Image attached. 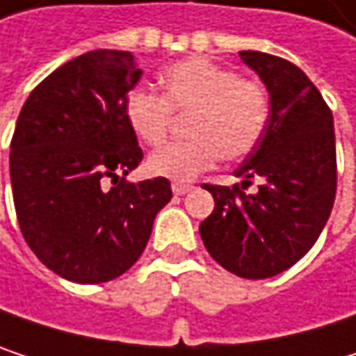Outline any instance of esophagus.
<instances>
[{
    "label": "esophagus",
    "instance_id": "34e87169",
    "mask_svg": "<svg viewBox=\"0 0 356 356\" xmlns=\"http://www.w3.org/2000/svg\"><path fill=\"white\" fill-rule=\"evenodd\" d=\"M191 189H193V185H189V183H173V193L175 195H185Z\"/></svg>",
    "mask_w": 356,
    "mask_h": 356
}]
</instances>
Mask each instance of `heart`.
<instances>
[{"label": "heart", "instance_id": "1", "mask_svg": "<svg viewBox=\"0 0 356 356\" xmlns=\"http://www.w3.org/2000/svg\"><path fill=\"white\" fill-rule=\"evenodd\" d=\"M161 97L131 90L123 111L129 129L148 146L167 138L173 113H189L187 142H173L154 150L146 169L154 177L191 181L216 167L222 159L239 161L251 154L270 119L264 84L241 78L233 70L206 57H189L161 72Z\"/></svg>", "mask_w": 356, "mask_h": 356}]
</instances>
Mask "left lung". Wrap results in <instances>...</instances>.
Returning <instances> with one entry per match:
<instances>
[{
    "label": "left lung",
    "mask_w": 356,
    "mask_h": 356,
    "mask_svg": "<svg viewBox=\"0 0 356 356\" xmlns=\"http://www.w3.org/2000/svg\"><path fill=\"white\" fill-rule=\"evenodd\" d=\"M239 57L270 95V119L233 175L241 186L253 177L262 185L257 194L204 185L214 210L200 235L225 270L259 280L289 270L318 241L336 197V138L332 111L295 63L261 51Z\"/></svg>",
    "instance_id": "8db88e82"
}]
</instances>
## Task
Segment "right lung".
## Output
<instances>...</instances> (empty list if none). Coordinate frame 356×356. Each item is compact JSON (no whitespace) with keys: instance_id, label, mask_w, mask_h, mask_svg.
Wrapping results in <instances>:
<instances>
[{"instance_id":"right-lung-1","label":"right lung","mask_w":356,"mask_h":356,"mask_svg":"<svg viewBox=\"0 0 356 356\" xmlns=\"http://www.w3.org/2000/svg\"><path fill=\"white\" fill-rule=\"evenodd\" d=\"M140 78L129 51H88L49 74L18 115L10 146L16 216L29 248L65 280L99 284L127 272L173 197L165 177L123 181L142 163L123 111Z\"/></svg>"}]
</instances>
